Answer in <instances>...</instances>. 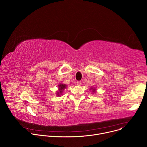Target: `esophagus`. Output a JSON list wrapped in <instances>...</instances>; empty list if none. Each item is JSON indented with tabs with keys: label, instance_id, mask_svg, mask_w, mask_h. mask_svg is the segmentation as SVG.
<instances>
[{
	"label": "esophagus",
	"instance_id": "esophagus-1",
	"mask_svg": "<svg viewBox=\"0 0 147 147\" xmlns=\"http://www.w3.org/2000/svg\"><path fill=\"white\" fill-rule=\"evenodd\" d=\"M81 81H78L77 82V86H81Z\"/></svg>",
	"mask_w": 147,
	"mask_h": 147
}]
</instances>
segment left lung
<instances>
[{"label":"left lung","instance_id":"obj_1","mask_svg":"<svg viewBox=\"0 0 147 147\" xmlns=\"http://www.w3.org/2000/svg\"><path fill=\"white\" fill-rule=\"evenodd\" d=\"M91 89H92V91H93V92H95V90H96L95 89V88H91Z\"/></svg>","mask_w":147,"mask_h":147}]
</instances>
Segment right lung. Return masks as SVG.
<instances>
[{
    "label": "right lung",
    "mask_w": 147,
    "mask_h": 147,
    "mask_svg": "<svg viewBox=\"0 0 147 147\" xmlns=\"http://www.w3.org/2000/svg\"><path fill=\"white\" fill-rule=\"evenodd\" d=\"M58 87H59V92H57V95L60 96L62 94L63 91L65 88H66V85L63 84H60L58 86Z\"/></svg>",
    "instance_id": "right-lung-1"
}]
</instances>
